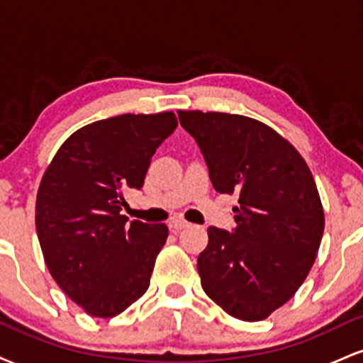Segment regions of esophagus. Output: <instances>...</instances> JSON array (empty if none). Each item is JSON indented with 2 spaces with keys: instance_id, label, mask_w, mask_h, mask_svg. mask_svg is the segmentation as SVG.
I'll list each match as a JSON object with an SVG mask.
<instances>
[{
  "instance_id": "34e87169",
  "label": "esophagus",
  "mask_w": 363,
  "mask_h": 363,
  "mask_svg": "<svg viewBox=\"0 0 363 363\" xmlns=\"http://www.w3.org/2000/svg\"><path fill=\"white\" fill-rule=\"evenodd\" d=\"M186 227H189V222H186V220L181 218V216H174V218H170L169 228L172 232H179V230H182V228H186Z\"/></svg>"
}]
</instances>
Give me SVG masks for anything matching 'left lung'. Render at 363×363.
<instances>
[{
    "mask_svg": "<svg viewBox=\"0 0 363 363\" xmlns=\"http://www.w3.org/2000/svg\"><path fill=\"white\" fill-rule=\"evenodd\" d=\"M215 191L239 194L235 228H208L198 257L201 286L227 314L266 319L309 274L324 211L306 160L274 129L245 116L177 111Z\"/></svg>",
    "mask_w": 363,
    "mask_h": 363,
    "instance_id": "left-lung-1",
    "label": "left lung"
}]
</instances>
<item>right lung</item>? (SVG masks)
Wrapping results in <instances>:
<instances>
[{
  "label": "right lung",
  "mask_w": 363,
  "mask_h": 363,
  "mask_svg": "<svg viewBox=\"0 0 363 363\" xmlns=\"http://www.w3.org/2000/svg\"><path fill=\"white\" fill-rule=\"evenodd\" d=\"M177 128L174 112L121 114L74 131L40 181L35 228L54 281L94 318H114L150 285L165 223L121 215L141 189L155 150Z\"/></svg>",
  "instance_id": "obj_1"
}]
</instances>
